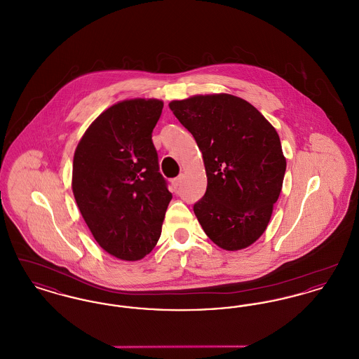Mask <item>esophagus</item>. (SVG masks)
<instances>
[{
	"instance_id": "34e87169",
	"label": "esophagus",
	"mask_w": 359,
	"mask_h": 359,
	"mask_svg": "<svg viewBox=\"0 0 359 359\" xmlns=\"http://www.w3.org/2000/svg\"><path fill=\"white\" fill-rule=\"evenodd\" d=\"M171 183L173 187L177 188V186L182 183V175H180V176H177V177H175V179H172Z\"/></svg>"
}]
</instances>
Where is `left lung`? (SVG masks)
<instances>
[{
  "instance_id": "8db88e82",
  "label": "left lung",
  "mask_w": 359,
  "mask_h": 359,
  "mask_svg": "<svg viewBox=\"0 0 359 359\" xmlns=\"http://www.w3.org/2000/svg\"><path fill=\"white\" fill-rule=\"evenodd\" d=\"M203 154L207 189L194 212L224 250L250 246L271 221L287 168L280 137L253 104L230 94L172 101Z\"/></svg>"
}]
</instances>
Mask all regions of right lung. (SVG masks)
<instances>
[{
	"label": "right lung",
	"instance_id": "obj_1",
	"mask_svg": "<svg viewBox=\"0 0 359 359\" xmlns=\"http://www.w3.org/2000/svg\"><path fill=\"white\" fill-rule=\"evenodd\" d=\"M164 103H116L86 130L74 154L72 192L91 234L125 261L152 252L172 194L158 172L152 132Z\"/></svg>",
	"mask_w": 359,
	"mask_h": 359
}]
</instances>
